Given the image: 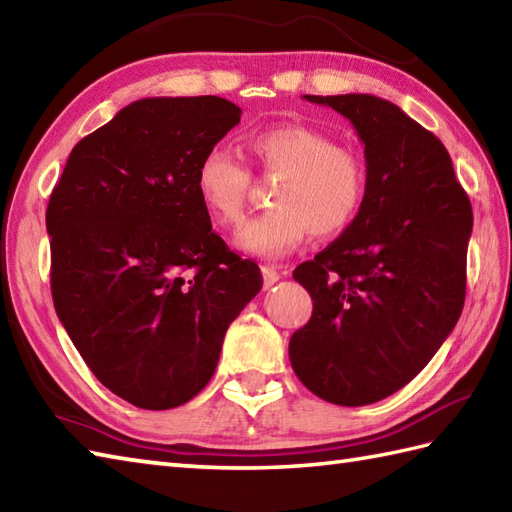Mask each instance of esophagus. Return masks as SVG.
<instances>
[{
	"mask_svg": "<svg viewBox=\"0 0 512 512\" xmlns=\"http://www.w3.org/2000/svg\"><path fill=\"white\" fill-rule=\"evenodd\" d=\"M262 275H264V286L270 288V286L277 284V281L281 279V270H279L277 266L264 264V266H262Z\"/></svg>",
	"mask_w": 512,
	"mask_h": 512,
	"instance_id": "obj_1",
	"label": "esophagus"
}]
</instances>
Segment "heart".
<instances>
[{
	"label": "heart",
	"mask_w": 512,
	"mask_h": 512,
	"mask_svg": "<svg viewBox=\"0 0 512 512\" xmlns=\"http://www.w3.org/2000/svg\"><path fill=\"white\" fill-rule=\"evenodd\" d=\"M250 154L266 173L281 176L273 204L242 224L235 244L246 253L281 257L312 231L319 237L343 233L367 198V165L356 149L336 145L308 125H273L250 136ZM195 189L213 220L233 226L242 220L250 171L224 147L206 151L195 169Z\"/></svg>",
	"instance_id": "1"
}]
</instances>
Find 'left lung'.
Masks as SVG:
<instances>
[{
    "label": "left lung",
    "mask_w": 512,
    "mask_h": 512,
    "mask_svg": "<svg viewBox=\"0 0 512 512\" xmlns=\"http://www.w3.org/2000/svg\"><path fill=\"white\" fill-rule=\"evenodd\" d=\"M365 145L367 198L341 237L295 268L312 317L290 363L312 394L343 407L383 400L420 374L458 323L473 209L447 147L372 94L310 96Z\"/></svg>",
    "instance_id": "1"
}]
</instances>
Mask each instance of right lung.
<instances>
[{
  "mask_svg": "<svg viewBox=\"0 0 512 512\" xmlns=\"http://www.w3.org/2000/svg\"><path fill=\"white\" fill-rule=\"evenodd\" d=\"M239 116L220 96L140 99L76 143L52 189L54 310L92 374L140 409L198 396L262 290L195 189L198 162Z\"/></svg>",
  "mask_w": 512,
  "mask_h": 512,
  "instance_id": "obj_1",
  "label": "right lung"
}]
</instances>
